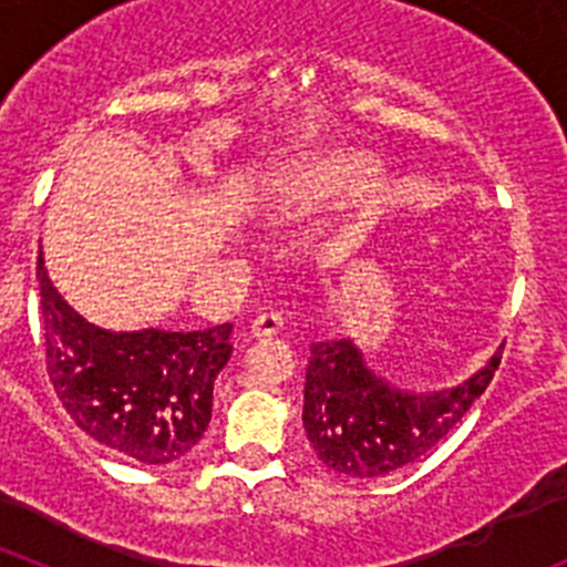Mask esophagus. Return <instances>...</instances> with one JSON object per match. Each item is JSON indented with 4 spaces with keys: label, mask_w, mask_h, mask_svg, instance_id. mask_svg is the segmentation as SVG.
I'll return each mask as SVG.
<instances>
[{
    "label": "esophagus",
    "mask_w": 567,
    "mask_h": 567,
    "mask_svg": "<svg viewBox=\"0 0 567 567\" xmlns=\"http://www.w3.org/2000/svg\"><path fill=\"white\" fill-rule=\"evenodd\" d=\"M287 318L278 309H269V312H260L258 318L252 320V334L255 338H269V334H278L284 329Z\"/></svg>",
    "instance_id": "1"
}]
</instances>
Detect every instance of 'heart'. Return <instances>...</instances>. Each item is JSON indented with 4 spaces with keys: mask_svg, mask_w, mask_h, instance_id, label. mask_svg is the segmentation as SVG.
Wrapping results in <instances>:
<instances>
[{
    "mask_svg": "<svg viewBox=\"0 0 567 567\" xmlns=\"http://www.w3.org/2000/svg\"><path fill=\"white\" fill-rule=\"evenodd\" d=\"M365 184V167L354 158H320L307 169H300L287 187V198L298 204L327 202L338 195L354 193Z\"/></svg>",
    "mask_w": 567,
    "mask_h": 567,
    "instance_id": "obj_1",
    "label": "heart"
}]
</instances>
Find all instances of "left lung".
Instances as JSON below:
<instances>
[{
	"label": "left lung",
	"mask_w": 567,
	"mask_h": 567,
	"mask_svg": "<svg viewBox=\"0 0 567 567\" xmlns=\"http://www.w3.org/2000/svg\"><path fill=\"white\" fill-rule=\"evenodd\" d=\"M303 429L340 477L372 480L414 463L452 432L488 389L503 352L452 392L409 394L374 378L349 340L309 346Z\"/></svg>",
	"instance_id": "8db88e82"
}]
</instances>
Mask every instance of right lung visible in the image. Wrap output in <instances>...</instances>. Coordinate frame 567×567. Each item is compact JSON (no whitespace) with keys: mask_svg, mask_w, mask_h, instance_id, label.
<instances>
[{"mask_svg":"<svg viewBox=\"0 0 567 567\" xmlns=\"http://www.w3.org/2000/svg\"><path fill=\"white\" fill-rule=\"evenodd\" d=\"M37 280L48 378L79 429L144 465L193 452L213 417L215 374L233 354V323L202 332H107L68 307L42 252Z\"/></svg>","mask_w":567,"mask_h":567,"instance_id":"1","label":"right lung"}]
</instances>
